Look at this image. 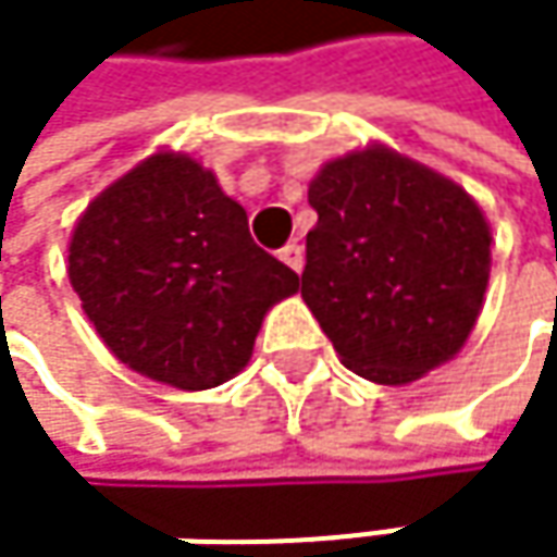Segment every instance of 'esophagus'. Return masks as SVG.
I'll list each match as a JSON object with an SVG mask.
<instances>
[{"label":"esophagus","mask_w":557,"mask_h":557,"mask_svg":"<svg viewBox=\"0 0 557 557\" xmlns=\"http://www.w3.org/2000/svg\"><path fill=\"white\" fill-rule=\"evenodd\" d=\"M280 261L289 268V271H302V264H306V255H302V245H296V242H289L286 248H280Z\"/></svg>","instance_id":"34e87169"}]
</instances>
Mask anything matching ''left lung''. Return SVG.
I'll use <instances>...</instances> for the list:
<instances>
[{
	"mask_svg": "<svg viewBox=\"0 0 557 557\" xmlns=\"http://www.w3.org/2000/svg\"><path fill=\"white\" fill-rule=\"evenodd\" d=\"M302 299L342 364L406 387L451 361L491 280V222L478 199L387 145L325 161L309 183Z\"/></svg>",
	"mask_w": 557,
	"mask_h": 557,
	"instance_id": "8db88e82",
	"label": "left lung"
}]
</instances>
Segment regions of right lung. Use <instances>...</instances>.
<instances>
[{
	"mask_svg": "<svg viewBox=\"0 0 557 557\" xmlns=\"http://www.w3.org/2000/svg\"><path fill=\"white\" fill-rule=\"evenodd\" d=\"M66 277L135 374L209 389L251 361L264 315L299 277L255 245L248 212L193 154L154 151L76 219Z\"/></svg>",
	"mask_w": 557,
	"mask_h": 557,
	"instance_id": "right-lung-1",
	"label": "right lung"
}]
</instances>
